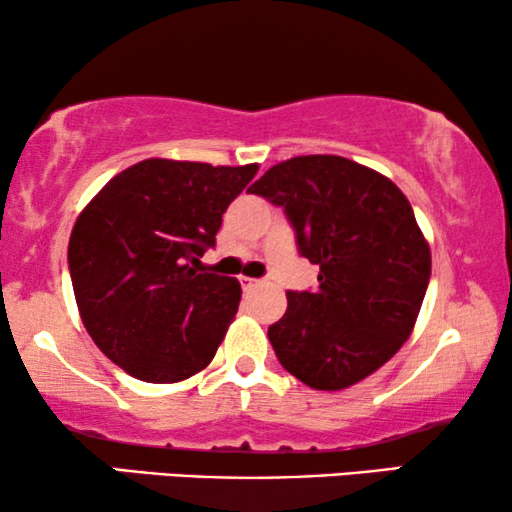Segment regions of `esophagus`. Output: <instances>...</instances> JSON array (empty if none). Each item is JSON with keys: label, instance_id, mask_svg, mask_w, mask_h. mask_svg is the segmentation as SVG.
<instances>
[{"label": "esophagus", "instance_id": "1", "mask_svg": "<svg viewBox=\"0 0 512 512\" xmlns=\"http://www.w3.org/2000/svg\"><path fill=\"white\" fill-rule=\"evenodd\" d=\"M240 284L244 289H251L256 287V284H261V280H254V277H240Z\"/></svg>", "mask_w": 512, "mask_h": 512}]
</instances>
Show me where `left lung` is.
Returning a JSON list of instances; mask_svg holds the SVG:
<instances>
[{"mask_svg":"<svg viewBox=\"0 0 512 512\" xmlns=\"http://www.w3.org/2000/svg\"><path fill=\"white\" fill-rule=\"evenodd\" d=\"M284 209L298 254L320 265L317 289L287 291L268 338L291 376L341 390L383 367L414 329L430 249L393 181L353 159L294 157L249 188Z\"/></svg>","mask_w":512,"mask_h":512,"instance_id":"8db88e82","label":"left lung"}]
</instances>
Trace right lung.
Segmentation results:
<instances>
[{
	"label": "right lung",
	"mask_w": 512,
	"mask_h": 512,
	"mask_svg": "<svg viewBox=\"0 0 512 512\" xmlns=\"http://www.w3.org/2000/svg\"><path fill=\"white\" fill-rule=\"evenodd\" d=\"M256 171L143 159L79 214L68 244L79 315L126 374L176 383L214 360L242 289L199 258Z\"/></svg>",
	"instance_id": "right-lung-1"
}]
</instances>
